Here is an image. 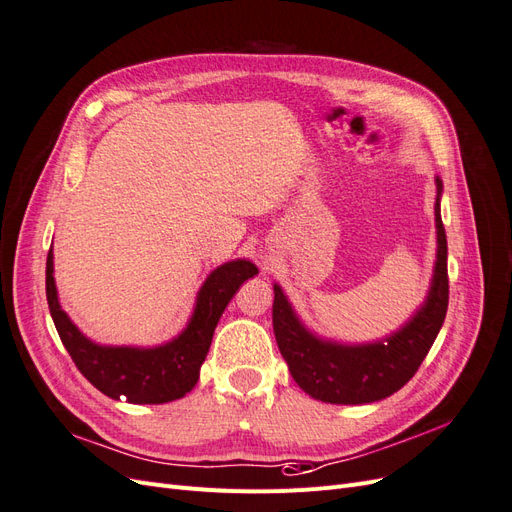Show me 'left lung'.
<instances>
[{
	"label": "left lung",
	"instance_id": "left-lung-1",
	"mask_svg": "<svg viewBox=\"0 0 512 512\" xmlns=\"http://www.w3.org/2000/svg\"><path fill=\"white\" fill-rule=\"evenodd\" d=\"M442 180L436 176V263L425 302L398 332L366 342L342 344L327 340L302 323L287 295L274 285L272 325L280 355L287 361L293 381L310 398L327 404H370L389 398L402 389L432 344L447 317L449 274H447V234L440 219Z\"/></svg>",
	"mask_w": 512,
	"mask_h": 512
}]
</instances>
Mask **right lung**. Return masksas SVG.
<instances>
[{
	"instance_id": "right-lung-1",
	"label": "right lung",
	"mask_w": 512,
	"mask_h": 512,
	"mask_svg": "<svg viewBox=\"0 0 512 512\" xmlns=\"http://www.w3.org/2000/svg\"><path fill=\"white\" fill-rule=\"evenodd\" d=\"M53 272L51 249L46 257V300L59 338L80 374L112 400L166 404L185 398L195 387L223 310L244 280L259 270L249 259L227 261L212 270L197 291L187 327L159 346H106L87 338L61 308Z\"/></svg>"
}]
</instances>
